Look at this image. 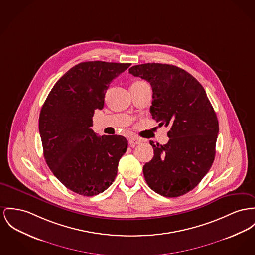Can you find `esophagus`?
<instances>
[{
	"label": "esophagus",
	"instance_id": "34e87169",
	"mask_svg": "<svg viewBox=\"0 0 255 255\" xmlns=\"http://www.w3.org/2000/svg\"><path fill=\"white\" fill-rule=\"evenodd\" d=\"M128 143H129V145H130L131 147H135L136 145H138V144L141 143V140L138 139V138H129Z\"/></svg>",
	"mask_w": 255,
	"mask_h": 255
}]
</instances>
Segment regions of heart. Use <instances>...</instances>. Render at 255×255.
Listing matches in <instances>:
<instances>
[{
	"label": "heart",
	"mask_w": 255,
	"mask_h": 255,
	"mask_svg": "<svg viewBox=\"0 0 255 255\" xmlns=\"http://www.w3.org/2000/svg\"><path fill=\"white\" fill-rule=\"evenodd\" d=\"M139 82H140V81H139Z\"/></svg>",
	"instance_id": "heart-1"
}]
</instances>
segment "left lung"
<instances>
[{
    "label": "left lung",
    "instance_id": "left-lung-1",
    "mask_svg": "<svg viewBox=\"0 0 255 255\" xmlns=\"http://www.w3.org/2000/svg\"><path fill=\"white\" fill-rule=\"evenodd\" d=\"M129 73L153 89L150 112L158 126L169 128V141L154 145L153 157L143 166L148 186L166 197L184 195L196 187L216 155L219 121L202 85L176 66L148 63Z\"/></svg>",
    "mask_w": 255,
    "mask_h": 255
}]
</instances>
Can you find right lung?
Returning a JSON list of instances; mask_svg holds the SVG:
<instances>
[{
	"label": "right lung",
	"instance_id": "obj_1",
	"mask_svg": "<svg viewBox=\"0 0 255 255\" xmlns=\"http://www.w3.org/2000/svg\"><path fill=\"white\" fill-rule=\"evenodd\" d=\"M129 66L80 63L57 81L42 105L38 128L45 161L55 177L75 193L97 195L117 176L128 140L97 136L91 127L95 110L103 108L109 84Z\"/></svg>",
	"mask_w": 255,
	"mask_h": 255
}]
</instances>
